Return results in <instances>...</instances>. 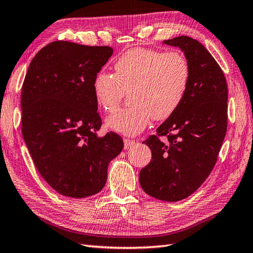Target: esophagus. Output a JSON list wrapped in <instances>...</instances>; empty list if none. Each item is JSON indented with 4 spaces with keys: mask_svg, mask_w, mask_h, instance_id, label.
<instances>
[{
    "mask_svg": "<svg viewBox=\"0 0 253 253\" xmlns=\"http://www.w3.org/2000/svg\"><path fill=\"white\" fill-rule=\"evenodd\" d=\"M133 144H135V141L133 140H129V139H124V148H125L126 150L131 148Z\"/></svg>",
    "mask_w": 253,
    "mask_h": 253,
    "instance_id": "1",
    "label": "esophagus"
}]
</instances>
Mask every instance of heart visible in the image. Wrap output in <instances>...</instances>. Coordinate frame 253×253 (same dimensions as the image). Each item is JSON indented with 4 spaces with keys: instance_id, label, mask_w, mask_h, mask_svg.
Segmentation results:
<instances>
[{
    "instance_id": "obj_1",
    "label": "heart",
    "mask_w": 253,
    "mask_h": 253,
    "mask_svg": "<svg viewBox=\"0 0 253 253\" xmlns=\"http://www.w3.org/2000/svg\"><path fill=\"white\" fill-rule=\"evenodd\" d=\"M190 73L189 62L180 52L128 50L115 63V75L99 72L93 80L95 99L107 112L116 109L131 91L133 106L112 113L105 120L106 127L124 136H136L153 117L169 118L185 99Z\"/></svg>"
}]
</instances>
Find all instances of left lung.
I'll list each match as a JSON object with an SVG mask.
<instances>
[{
  "mask_svg": "<svg viewBox=\"0 0 253 253\" xmlns=\"http://www.w3.org/2000/svg\"><path fill=\"white\" fill-rule=\"evenodd\" d=\"M163 44L179 47L190 65V83L180 106L158 127L148 144L152 159L139 174L144 192L176 202L192 195L216 163L227 130V84L216 61L200 42L180 36ZM159 135H166L162 143Z\"/></svg>",
  "mask_w": 253,
  "mask_h": 253,
  "instance_id": "obj_1",
  "label": "left lung"
}]
</instances>
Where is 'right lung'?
<instances>
[{"mask_svg": "<svg viewBox=\"0 0 253 253\" xmlns=\"http://www.w3.org/2000/svg\"><path fill=\"white\" fill-rule=\"evenodd\" d=\"M112 54L110 46L55 41L37 53L27 71L20 99L23 138L37 169L62 196L101 191L109 163L124 148L117 133H96L102 121L93 80Z\"/></svg>", "mask_w": 253, "mask_h": 253, "instance_id": "obj_1", "label": "right lung"}]
</instances>
